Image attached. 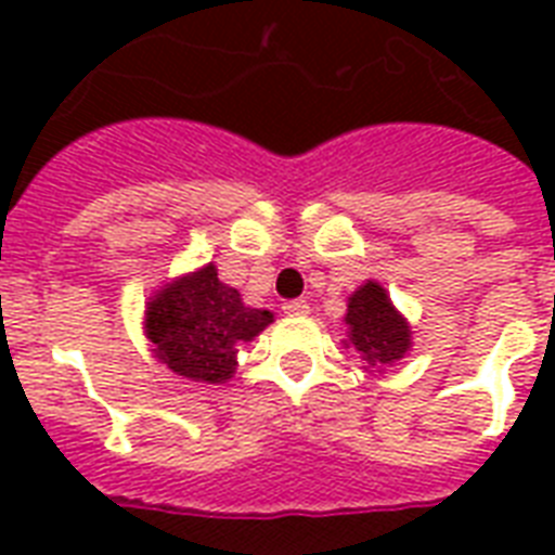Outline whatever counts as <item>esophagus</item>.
Here are the masks:
<instances>
[{"mask_svg": "<svg viewBox=\"0 0 555 555\" xmlns=\"http://www.w3.org/2000/svg\"><path fill=\"white\" fill-rule=\"evenodd\" d=\"M282 311H285L287 317H302V313L311 311V305H308V299H287V302L282 305Z\"/></svg>", "mask_w": 555, "mask_h": 555, "instance_id": "esophagus-1", "label": "esophagus"}]
</instances>
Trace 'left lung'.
Returning a JSON list of instances; mask_svg holds the SVG:
<instances>
[{
    "mask_svg": "<svg viewBox=\"0 0 555 555\" xmlns=\"http://www.w3.org/2000/svg\"><path fill=\"white\" fill-rule=\"evenodd\" d=\"M348 339L360 354L374 363H395L412 346V331L395 311V305L377 282H365L348 299Z\"/></svg>",
    "mask_w": 555,
    "mask_h": 555,
    "instance_id": "obj_1",
    "label": "left lung"
}]
</instances>
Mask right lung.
Here are the masks:
<instances>
[{
  "label": "right lung",
  "mask_w": 555,
  "mask_h": 555,
  "mask_svg": "<svg viewBox=\"0 0 555 555\" xmlns=\"http://www.w3.org/2000/svg\"><path fill=\"white\" fill-rule=\"evenodd\" d=\"M273 313L247 308L235 287L218 282L216 264L167 285L146 311V334L160 363L201 383H224L235 346L259 337Z\"/></svg>",
  "instance_id": "obj_1"
}]
</instances>
